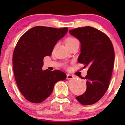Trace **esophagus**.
Listing matches in <instances>:
<instances>
[{"instance_id": "1", "label": "esophagus", "mask_w": 125, "mask_h": 125, "mask_svg": "<svg viewBox=\"0 0 125 125\" xmlns=\"http://www.w3.org/2000/svg\"><path fill=\"white\" fill-rule=\"evenodd\" d=\"M73 78V76H72V75H71L69 74H66V79L71 80V79H72Z\"/></svg>"}]
</instances>
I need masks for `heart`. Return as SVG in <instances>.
<instances>
[{"instance_id": "b5f03b06", "label": "heart", "mask_w": 125, "mask_h": 125, "mask_svg": "<svg viewBox=\"0 0 125 125\" xmlns=\"http://www.w3.org/2000/svg\"><path fill=\"white\" fill-rule=\"evenodd\" d=\"M78 41L76 38L72 37H69L66 39L65 40V44L66 45H71L72 44H74L76 42H78Z\"/></svg>"}]
</instances>
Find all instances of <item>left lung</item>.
<instances>
[{
  "mask_svg": "<svg viewBox=\"0 0 125 125\" xmlns=\"http://www.w3.org/2000/svg\"><path fill=\"white\" fill-rule=\"evenodd\" d=\"M69 33L81 43V53L78 62L88 67L86 90L76 97L83 105L98 102L108 88L114 62V51L112 42L103 32L92 27H85L70 30Z\"/></svg>",
  "mask_w": 125,
  "mask_h": 125,
  "instance_id": "left-lung-1",
  "label": "left lung"
}]
</instances>
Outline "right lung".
<instances>
[{
    "label": "right lung",
    "instance_id": "right-lung-1",
    "mask_svg": "<svg viewBox=\"0 0 125 125\" xmlns=\"http://www.w3.org/2000/svg\"><path fill=\"white\" fill-rule=\"evenodd\" d=\"M68 28L33 27L21 36L13 51L12 62L18 88L25 98L41 103L52 93L55 83L66 75L59 70L42 71L43 59L51 56L53 48Z\"/></svg>",
    "mask_w": 125,
    "mask_h": 125
}]
</instances>
